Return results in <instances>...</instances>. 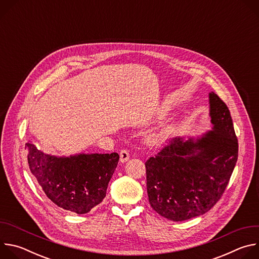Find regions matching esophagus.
I'll list each match as a JSON object with an SVG mask.
<instances>
[{
	"instance_id": "1",
	"label": "esophagus",
	"mask_w": 259,
	"mask_h": 259,
	"mask_svg": "<svg viewBox=\"0 0 259 259\" xmlns=\"http://www.w3.org/2000/svg\"><path fill=\"white\" fill-rule=\"evenodd\" d=\"M129 153L126 151V150H122L120 152V162L124 163V162H127L129 160Z\"/></svg>"
}]
</instances>
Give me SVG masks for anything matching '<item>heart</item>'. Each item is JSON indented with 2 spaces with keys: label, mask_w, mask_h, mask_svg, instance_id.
<instances>
[{
  "label": "heart",
  "mask_w": 259,
  "mask_h": 259,
  "mask_svg": "<svg viewBox=\"0 0 259 259\" xmlns=\"http://www.w3.org/2000/svg\"><path fill=\"white\" fill-rule=\"evenodd\" d=\"M174 131V126L171 124H166L162 125L153 131L149 132L145 135V139L147 143H150L152 145H158L162 142H164L168 137L173 133Z\"/></svg>",
  "instance_id": "obj_1"
}]
</instances>
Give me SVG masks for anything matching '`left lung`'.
Wrapping results in <instances>:
<instances>
[{"label":"left lung","mask_w":259,"mask_h":259,"mask_svg":"<svg viewBox=\"0 0 259 259\" xmlns=\"http://www.w3.org/2000/svg\"><path fill=\"white\" fill-rule=\"evenodd\" d=\"M211 130L173 138L145 162L146 190L161 216L188 220L208 212L223 196L238 160V139L227 104L209 93Z\"/></svg>","instance_id":"1"}]
</instances>
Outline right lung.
<instances>
[{
	"instance_id": "obj_1",
	"label": "right lung",
	"mask_w": 259,
	"mask_h": 259,
	"mask_svg": "<svg viewBox=\"0 0 259 259\" xmlns=\"http://www.w3.org/2000/svg\"><path fill=\"white\" fill-rule=\"evenodd\" d=\"M25 149L30 172L46 196L77 214L88 213L102 202L120 158L117 153L57 157L45 154L31 141Z\"/></svg>"
}]
</instances>
